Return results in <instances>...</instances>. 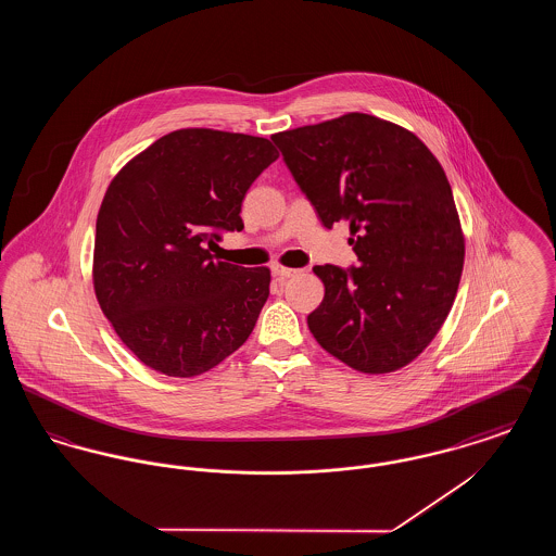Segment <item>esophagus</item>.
<instances>
[{
	"label": "esophagus",
	"instance_id": "1",
	"mask_svg": "<svg viewBox=\"0 0 556 556\" xmlns=\"http://www.w3.org/2000/svg\"><path fill=\"white\" fill-rule=\"evenodd\" d=\"M270 270H273V275H275L279 281H286V279H290V277H293V275L298 273L295 268L279 265V263H275V265L270 266Z\"/></svg>",
	"mask_w": 556,
	"mask_h": 556
}]
</instances>
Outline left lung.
<instances>
[{
    "mask_svg": "<svg viewBox=\"0 0 556 556\" xmlns=\"http://www.w3.org/2000/svg\"><path fill=\"white\" fill-rule=\"evenodd\" d=\"M325 227L345 220L358 266H315L325 298L308 315L320 348L381 375L413 363L454 304L465 236L446 173L424 141L363 112L275 132Z\"/></svg>",
    "mask_w": 556,
    "mask_h": 556,
    "instance_id": "8db88e82",
    "label": "left lung"
}]
</instances>
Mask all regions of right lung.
Wrapping results in <instances>:
<instances>
[{"mask_svg":"<svg viewBox=\"0 0 556 556\" xmlns=\"http://www.w3.org/2000/svg\"><path fill=\"white\" fill-rule=\"evenodd\" d=\"M277 159L265 137L179 129L110 181L96 223L93 290L146 367L195 377L250 338L270 270L214 261L211 248L218 231L243 229L245 191Z\"/></svg>","mask_w":556,"mask_h":556,"instance_id":"right-lung-1","label":"right lung"}]
</instances>
